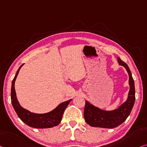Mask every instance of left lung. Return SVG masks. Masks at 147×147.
<instances>
[{
  "label": "left lung",
  "mask_w": 147,
  "mask_h": 147,
  "mask_svg": "<svg viewBox=\"0 0 147 147\" xmlns=\"http://www.w3.org/2000/svg\"><path fill=\"white\" fill-rule=\"evenodd\" d=\"M117 62L119 65L125 68L129 74V84L130 89L127 99L119 108L111 111L104 110L94 106L86 100L84 117L86 122L92 127L108 129L116 127L125 121L134 106L135 90L132 74L128 65L119 57H117Z\"/></svg>",
  "instance_id": "left-lung-1"
}]
</instances>
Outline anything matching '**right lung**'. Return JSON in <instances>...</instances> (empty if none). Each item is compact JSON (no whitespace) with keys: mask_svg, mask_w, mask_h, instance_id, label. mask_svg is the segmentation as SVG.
Segmentation results:
<instances>
[{"mask_svg":"<svg viewBox=\"0 0 147 147\" xmlns=\"http://www.w3.org/2000/svg\"><path fill=\"white\" fill-rule=\"evenodd\" d=\"M22 66L23 65H22L18 69L16 75L12 82V87H11V102L18 116L26 125L34 128H51L58 125L62 119L65 109L71 102L72 99L61 103L53 110L45 113H35L22 108L18 101L14 88L15 81L19 73L20 69Z\"/></svg>","mask_w":147,"mask_h":147,"instance_id":"obj_1","label":"right lung"}]
</instances>
